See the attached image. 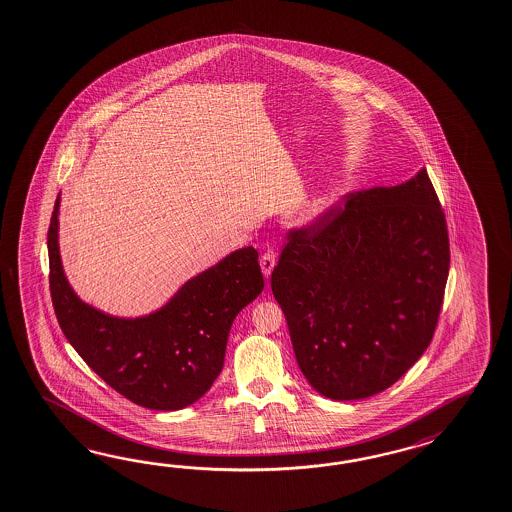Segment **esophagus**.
Segmentation results:
<instances>
[{
	"mask_svg": "<svg viewBox=\"0 0 512 512\" xmlns=\"http://www.w3.org/2000/svg\"><path fill=\"white\" fill-rule=\"evenodd\" d=\"M260 265H262V273L265 278H269L271 273H273L274 265H276V256H274L273 252H265L262 254V258H260Z\"/></svg>",
	"mask_w": 512,
	"mask_h": 512,
	"instance_id": "1",
	"label": "esophagus"
}]
</instances>
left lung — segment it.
Segmentation results:
<instances>
[{
	"instance_id": "left-lung-1",
	"label": "left lung",
	"mask_w": 512,
	"mask_h": 512,
	"mask_svg": "<svg viewBox=\"0 0 512 512\" xmlns=\"http://www.w3.org/2000/svg\"><path fill=\"white\" fill-rule=\"evenodd\" d=\"M448 271V226L426 169L350 193L291 230L271 287L309 385L345 402L400 380L433 339Z\"/></svg>"
}]
</instances>
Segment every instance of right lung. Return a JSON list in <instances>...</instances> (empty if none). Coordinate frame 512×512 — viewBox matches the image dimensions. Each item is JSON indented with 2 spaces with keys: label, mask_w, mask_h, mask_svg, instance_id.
Masks as SVG:
<instances>
[{
  "label": "right lung",
  "mask_w": 512,
  "mask_h": 512,
  "mask_svg": "<svg viewBox=\"0 0 512 512\" xmlns=\"http://www.w3.org/2000/svg\"><path fill=\"white\" fill-rule=\"evenodd\" d=\"M60 195L48 230L49 289L60 328L101 380L136 405L177 411L208 393L223 369L230 326L262 293L254 247L193 276L160 309L114 317L75 295L60 260Z\"/></svg>",
  "instance_id": "1"
}]
</instances>
